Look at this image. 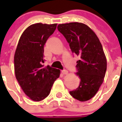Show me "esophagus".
Instances as JSON below:
<instances>
[{"mask_svg": "<svg viewBox=\"0 0 122 122\" xmlns=\"http://www.w3.org/2000/svg\"><path fill=\"white\" fill-rule=\"evenodd\" d=\"M62 73L63 74H68V71L66 70H63L62 71Z\"/></svg>", "mask_w": 122, "mask_h": 122, "instance_id": "obj_1", "label": "esophagus"}]
</instances>
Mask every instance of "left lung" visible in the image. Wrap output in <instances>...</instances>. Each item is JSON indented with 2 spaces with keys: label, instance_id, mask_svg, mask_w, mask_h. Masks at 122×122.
Listing matches in <instances>:
<instances>
[{
  "label": "left lung",
  "instance_id": "left-lung-1",
  "mask_svg": "<svg viewBox=\"0 0 122 122\" xmlns=\"http://www.w3.org/2000/svg\"><path fill=\"white\" fill-rule=\"evenodd\" d=\"M57 29L66 38L72 52L80 57L76 66L80 84L70 93L80 101L90 100L102 84L107 68L102 45L95 32L84 24H59Z\"/></svg>",
  "mask_w": 122,
  "mask_h": 122
}]
</instances>
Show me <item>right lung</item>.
I'll use <instances>...</instances> for the list:
<instances>
[{
	"mask_svg": "<svg viewBox=\"0 0 122 122\" xmlns=\"http://www.w3.org/2000/svg\"><path fill=\"white\" fill-rule=\"evenodd\" d=\"M57 24L36 23L21 35L14 57L16 78L25 95L33 101L44 100L50 93L60 70L43 67L44 46Z\"/></svg>",
	"mask_w": 122,
	"mask_h": 122,
	"instance_id": "right-lung-1",
	"label": "right lung"
}]
</instances>
